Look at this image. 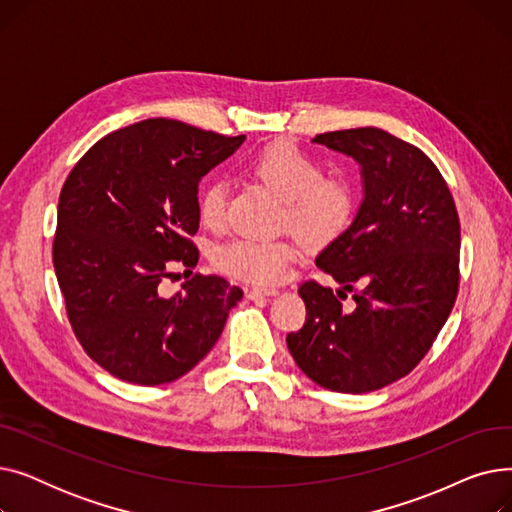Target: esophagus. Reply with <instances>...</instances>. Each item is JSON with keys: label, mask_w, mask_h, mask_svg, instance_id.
Returning a JSON list of instances; mask_svg holds the SVG:
<instances>
[{"label": "esophagus", "mask_w": 512, "mask_h": 512, "mask_svg": "<svg viewBox=\"0 0 512 512\" xmlns=\"http://www.w3.org/2000/svg\"><path fill=\"white\" fill-rule=\"evenodd\" d=\"M274 294H278V288H259V286H255V288H249L247 290V297L249 299H263V297H274Z\"/></svg>", "instance_id": "obj_1"}]
</instances>
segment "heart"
<instances>
[{
  "instance_id": "heart-1",
  "label": "heart",
  "mask_w": 512,
  "mask_h": 512,
  "mask_svg": "<svg viewBox=\"0 0 512 512\" xmlns=\"http://www.w3.org/2000/svg\"><path fill=\"white\" fill-rule=\"evenodd\" d=\"M247 172L284 199L282 226L290 228L309 247H324L338 238L353 218L355 191L340 174H321L319 161L290 143H272L261 149ZM199 220L207 230L220 232L228 222V188L209 182L199 195ZM301 245L297 238L259 240L240 236L213 251L220 272L251 284L280 282Z\"/></svg>"
}]
</instances>
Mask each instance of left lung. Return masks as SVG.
Wrapping results in <instances>:
<instances>
[{
    "instance_id": "1",
    "label": "left lung",
    "mask_w": 512,
    "mask_h": 512,
    "mask_svg": "<svg viewBox=\"0 0 512 512\" xmlns=\"http://www.w3.org/2000/svg\"><path fill=\"white\" fill-rule=\"evenodd\" d=\"M313 141L359 161L365 199L315 259L342 288L303 282L307 317L286 344L315 384L373 392L411 373L446 324L461 280L459 213L434 161L382 128ZM346 291L354 292L353 310L341 309Z\"/></svg>"
}]
</instances>
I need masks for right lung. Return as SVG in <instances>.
<instances>
[{
  "instance_id": "right-lung-1",
  "label": "right lung",
  "mask_w": 512,
  "mask_h": 512,
  "mask_svg": "<svg viewBox=\"0 0 512 512\" xmlns=\"http://www.w3.org/2000/svg\"><path fill=\"white\" fill-rule=\"evenodd\" d=\"M245 141L168 118L99 139L68 174L53 267L72 332L114 378L174 382L218 342L242 290L193 276L168 294L174 265L195 267L199 182Z\"/></svg>"
}]
</instances>
